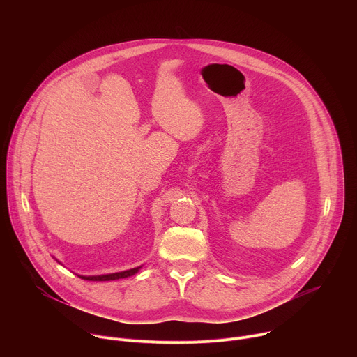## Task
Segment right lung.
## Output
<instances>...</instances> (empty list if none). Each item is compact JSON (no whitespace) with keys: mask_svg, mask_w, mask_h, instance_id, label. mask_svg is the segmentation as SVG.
Listing matches in <instances>:
<instances>
[{"mask_svg":"<svg viewBox=\"0 0 357 357\" xmlns=\"http://www.w3.org/2000/svg\"><path fill=\"white\" fill-rule=\"evenodd\" d=\"M141 267L137 268H131V270H126L121 273H113V274H105V275H79L82 280H87V281H113V280H120V278H127L134 275L135 273L139 271Z\"/></svg>","mask_w":357,"mask_h":357,"instance_id":"add662e5","label":"right lung"}]
</instances>
